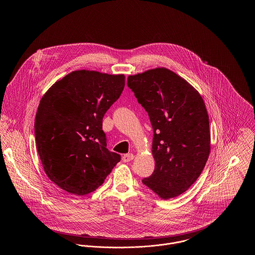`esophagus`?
I'll return each instance as SVG.
<instances>
[{"label":"esophagus","mask_w":255,"mask_h":255,"mask_svg":"<svg viewBox=\"0 0 255 255\" xmlns=\"http://www.w3.org/2000/svg\"><path fill=\"white\" fill-rule=\"evenodd\" d=\"M133 158V155L132 153H128V154H125L123 157H122V160L124 162H129L131 161Z\"/></svg>","instance_id":"1"}]
</instances>
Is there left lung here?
Returning a JSON list of instances; mask_svg holds the SVG:
<instances>
[{
  "label": "left lung",
  "mask_w": 255,
  "mask_h": 255,
  "mask_svg": "<svg viewBox=\"0 0 255 255\" xmlns=\"http://www.w3.org/2000/svg\"><path fill=\"white\" fill-rule=\"evenodd\" d=\"M127 85L148 113L156 165L142 180L163 200L185 192L199 178L210 153L209 121L201 95L165 68L129 75Z\"/></svg>",
  "instance_id": "8db88e82"
}]
</instances>
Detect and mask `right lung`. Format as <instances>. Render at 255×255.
Instances as JSON below:
<instances>
[{
    "mask_svg": "<svg viewBox=\"0 0 255 255\" xmlns=\"http://www.w3.org/2000/svg\"><path fill=\"white\" fill-rule=\"evenodd\" d=\"M124 86L123 74L81 70L55 82L42 97L34 124L37 151L49 180L65 191H95L121 161V155L106 147L102 120Z\"/></svg>",
    "mask_w": 255,
    "mask_h": 255,
    "instance_id": "1",
    "label": "right lung"
}]
</instances>
